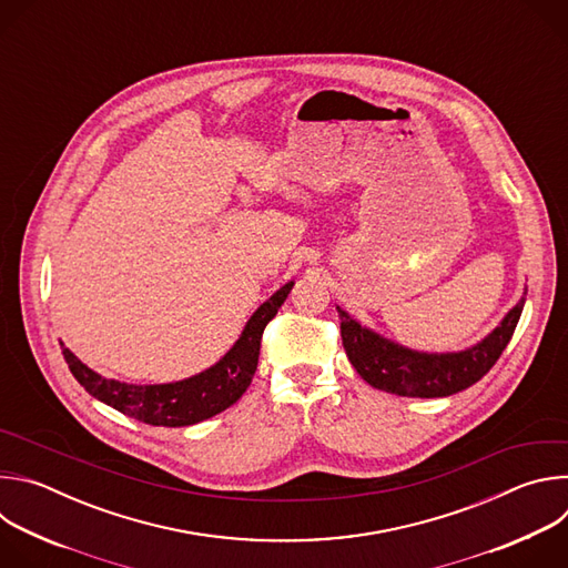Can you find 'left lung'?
<instances>
[{"mask_svg":"<svg viewBox=\"0 0 568 568\" xmlns=\"http://www.w3.org/2000/svg\"><path fill=\"white\" fill-rule=\"evenodd\" d=\"M526 298H521L499 326L471 348L458 353H420L399 346L362 326L337 305L342 342L355 371L375 388L404 397H447L488 373L508 346Z\"/></svg>","mask_w":568,"mask_h":568,"instance_id":"1","label":"left lung"}]
</instances>
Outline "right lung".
Listing matches in <instances>:
<instances>
[{
    "instance_id": "obj_1",
    "label": "right lung",
    "mask_w": 568,
    "mask_h": 568,
    "mask_svg": "<svg viewBox=\"0 0 568 568\" xmlns=\"http://www.w3.org/2000/svg\"><path fill=\"white\" fill-rule=\"evenodd\" d=\"M292 285L294 281L285 283L252 314L233 348L217 364L180 382L128 384L108 379L80 362L64 344H60L62 355L78 384L123 416L154 427H189L229 409L247 390L258 366L263 331L285 303Z\"/></svg>"
}]
</instances>
